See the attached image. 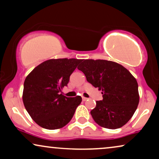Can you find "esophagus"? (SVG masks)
<instances>
[{
    "label": "esophagus",
    "instance_id": "obj_1",
    "mask_svg": "<svg viewBox=\"0 0 159 159\" xmlns=\"http://www.w3.org/2000/svg\"><path fill=\"white\" fill-rule=\"evenodd\" d=\"M82 101H87V100H88V98H85V97H82Z\"/></svg>",
    "mask_w": 159,
    "mask_h": 159
}]
</instances>
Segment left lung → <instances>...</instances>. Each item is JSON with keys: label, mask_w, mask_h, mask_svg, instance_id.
<instances>
[{"label": "left lung", "mask_w": 159, "mask_h": 159, "mask_svg": "<svg viewBox=\"0 0 159 159\" xmlns=\"http://www.w3.org/2000/svg\"><path fill=\"white\" fill-rule=\"evenodd\" d=\"M77 69L87 81L102 91L103 100L96 101L90 111L101 127L115 129L132 118L139 103L138 84L132 74L121 65L106 60H82Z\"/></svg>", "instance_id": "1"}]
</instances>
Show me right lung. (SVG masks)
Listing matches in <instances>:
<instances>
[{
  "mask_svg": "<svg viewBox=\"0 0 159 159\" xmlns=\"http://www.w3.org/2000/svg\"><path fill=\"white\" fill-rule=\"evenodd\" d=\"M81 59H50L36 66L25 80L23 103L28 114L41 127L60 129L66 125L81 103L82 98L62 95L70 75Z\"/></svg>",
  "mask_w": 159,
  "mask_h": 159,
  "instance_id": "obj_1",
  "label": "right lung"
}]
</instances>
